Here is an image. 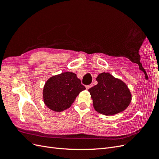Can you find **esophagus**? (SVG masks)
<instances>
[{
  "instance_id": "1",
  "label": "esophagus",
  "mask_w": 159,
  "mask_h": 159,
  "mask_svg": "<svg viewBox=\"0 0 159 159\" xmlns=\"http://www.w3.org/2000/svg\"><path fill=\"white\" fill-rule=\"evenodd\" d=\"M92 87V84H90V85H86L85 86V88H86V89H89L90 88H91Z\"/></svg>"
}]
</instances>
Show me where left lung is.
Wrapping results in <instances>:
<instances>
[{
	"label": "left lung",
	"mask_w": 159,
	"mask_h": 159,
	"mask_svg": "<svg viewBox=\"0 0 159 159\" xmlns=\"http://www.w3.org/2000/svg\"><path fill=\"white\" fill-rule=\"evenodd\" d=\"M96 80L98 84L88 89L96 111L113 115L128 107L132 95L124 81L107 72L99 74Z\"/></svg>",
	"instance_id": "obj_1"
}]
</instances>
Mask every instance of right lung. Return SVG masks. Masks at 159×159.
I'll return each instance as SVG.
<instances>
[{"label":"right lung","mask_w":159,"mask_h":159,"mask_svg":"<svg viewBox=\"0 0 159 159\" xmlns=\"http://www.w3.org/2000/svg\"><path fill=\"white\" fill-rule=\"evenodd\" d=\"M85 89L75 74L63 72L46 81L43 88V101L53 111L61 112L70 107L77 96Z\"/></svg>","instance_id":"obj_1"}]
</instances>
